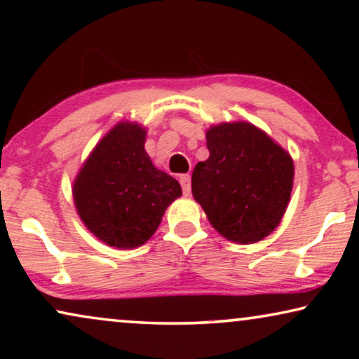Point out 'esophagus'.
<instances>
[{"instance_id":"obj_1","label":"esophagus","mask_w":359,"mask_h":359,"mask_svg":"<svg viewBox=\"0 0 359 359\" xmlns=\"http://www.w3.org/2000/svg\"><path fill=\"white\" fill-rule=\"evenodd\" d=\"M181 188H183V194L189 196L191 194V176L189 175H181L180 176Z\"/></svg>"}]
</instances>
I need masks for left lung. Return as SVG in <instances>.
<instances>
[{"label":"left lung","instance_id":"obj_1","mask_svg":"<svg viewBox=\"0 0 359 359\" xmlns=\"http://www.w3.org/2000/svg\"><path fill=\"white\" fill-rule=\"evenodd\" d=\"M209 158L194 166L191 188L225 238L255 243L273 232L289 204L292 158L248 122L210 127Z\"/></svg>","mask_w":359,"mask_h":359}]
</instances>
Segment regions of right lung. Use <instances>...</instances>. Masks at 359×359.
<instances>
[{"label": "right lung", "mask_w": 359, "mask_h": 359, "mask_svg": "<svg viewBox=\"0 0 359 359\" xmlns=\"http://www.w3.org/2000/svg\"><path fill=\"white\" fill-rule=\"evenodd\" d=\"M144 144L145 129L121 122L96 145L73 184L81 220L111 247L144 245L181 196L178 181L155 168Z\"/></svg>", "instance_id": "obj_1"}]
</instances>
